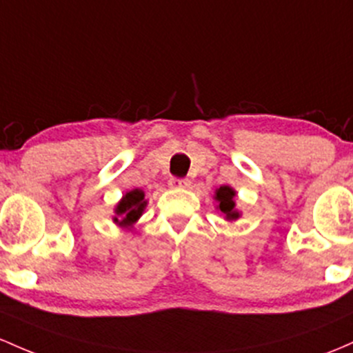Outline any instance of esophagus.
Wrapping results in <instances>:
<instances>
[{
  "mask_svg": "<svg viewBox=\"0 0 353 353\" xmlns=\"http://www.w3.org/2000/svg\"><path fill=\"white\" fill-rule=\"evenodd\" d=\"M189 184H191V181L184 179V177H170V179H169V185H170V188H176V189H179V188H188Z\"/></svg>",
  "mask_w": 353,
  "mask_h": 353,
  "instance_id": "1",
  "label": "esophagus"
}]
</instances>
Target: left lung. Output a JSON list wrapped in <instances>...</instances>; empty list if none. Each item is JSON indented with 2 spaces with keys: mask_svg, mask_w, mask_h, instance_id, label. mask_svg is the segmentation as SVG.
I'll list each match as a JSON object with an SVG mask.
<instances>
[{
  "mask_svg": "<svg viewBox=\"0 0 353 353\" xmlns=\"http://www.w3.org/2000/svg\"><path fill=\"white\" fill-rule=\"evenodd\" d=\"M236 192L230 185H221V188L216 191V201H218L219 211L226 216L228 219H238L239 212L234 209V197Z\"/></svg>",
  "mask_w": 353,
  "mask_h": 353,
  "instance_id": "left-lung-1",
  "label": "left lung"
}]
</instances>
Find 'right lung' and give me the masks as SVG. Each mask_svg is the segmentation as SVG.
Segmentation results:
<instances>
[{
    "label": "right lung",
    "instance_id": "right-lung-1",
    "mask_svg": "<svg viewBox=\"0 0 353 353\" xmlns=\"http://www.w3.org/2000/svg\"><path fill=\"white\" fill-rule=\"evenodd\" d=\"M145 204L147 201L144 199V191L134 189V191L127 192L119 203L117 209H115L117 216H115L114 221L119 223L120 226H130V224H134L135 221L141 218Z\"/></svg>",
    "mask_w": 353,
    "mask_h": 353
}]
</instances>
